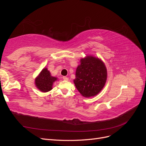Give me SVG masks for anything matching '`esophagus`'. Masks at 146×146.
<instances>
[{"instance_id": "34e87169", "label": "esophagus", "mask_w": 146, "mask_h": 146, "mask_svg": "<svg viewBox=\"0 0 146 146\" xmlns=\"http://www.w3.org/2000/svg\"><path fill=\"white\" fill-rule=\"evenodd\" d=\"M63 80H66V81L69 80V78H68L67 77H63Z\"/></svg>"}]
</instances>
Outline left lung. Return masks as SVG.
Masks as SVG:
<instances>
[{"mask_svg": "<svg viewBox=\"0 0 146 146\" xmlns=\"http://www.w3.org/2000/svg\"><path fill=\"white\" fill-rule=\"evenodd\" d=\"M107 72L104 63L99 58L88 56L82 58L74 80L78 91L86 98L94 96L102 90Z\"/></svg>", "mask_w": 146, "mask_h": 146, "instance_id": "8db88e82", "label": "left lung"}]
</instances>
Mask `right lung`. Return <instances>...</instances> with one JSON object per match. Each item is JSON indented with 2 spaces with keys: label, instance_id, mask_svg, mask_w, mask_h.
<instances>
[{
  "label": "right lung",
  "instance_id": "add662e5",
  "mask_svg": "<svg viewBox=\"0 0 146 146\" xmlns=\"http://www.w3.org/2000/svg\"><path fill=\"white\" fill-rule=\"evenodd\" d=\"M57 80L52 77L47 68L42 70L39 76L35 80V84L38 89L42 92H47L52 89L53 83Z\"/></svg>",
  "mask_w": 146,
  "mask_h": 146
}]
</instances>
